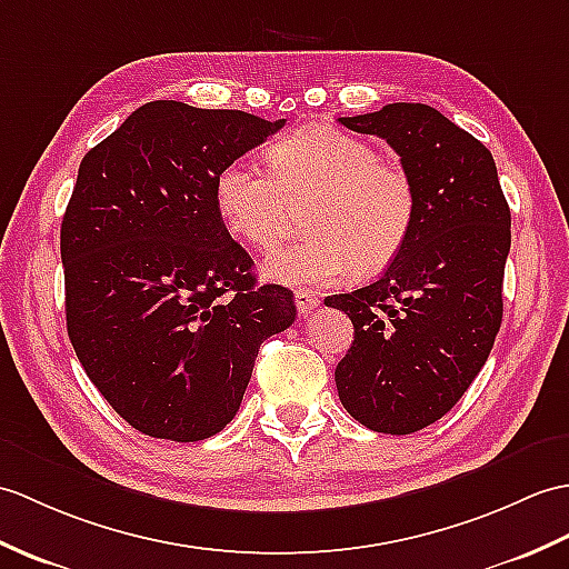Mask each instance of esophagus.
Returning <instances> with one entry per match:
<instances>
[{
  "label": "esophagus",
  "mask_w": 569,
  "mask_h": 569,
  "mask_svg": "<svg viewBox=\"0 0 569 569\" xmlns=\"http://www.w3.org/2000/svg\"><path fill=\"white\" fill-rule=\"evenodd\" d=\"M317 306H320V298H317L315 290H310V288L296 290V308H298L300 317H308Z\"/></svg>",
  "instance_id": "esophagus-1"
}]
</instances>
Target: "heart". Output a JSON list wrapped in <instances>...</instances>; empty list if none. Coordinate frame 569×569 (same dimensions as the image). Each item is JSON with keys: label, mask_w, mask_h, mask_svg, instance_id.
Returning <instances> with one entry per match:
<instances>
[{"label": "heart", "mask_w": 569, "mask_h": 569, "mask_svg": "<svg viewBox=\"0 0 569 569\" xmlns=\"http://www.w3.org/2000/svg\"><path fill=\"white\" fill-rule=\"evenodd\" d=\"M269 171L234 160L216 179V208L237 240L279 244L293 210L310 206L306 237L263 259V279L286 286L337 283L353 269L371 276L402 252L415 230L412 174L382 160L368 140L310 126L269 148Z\"/></svg>", "instance_id": "obj_1"}]
</instances>
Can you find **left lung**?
I'll return each mask as SVG.
<instances>
[{"mask_svg":"<svg viewBox=\"0 0 569 569\" xmlns=\"http://www.w3.org/2000/svg\"><path fill=\"white\" fill-rule=\"evenodd\" d=\"M339 123L388 140L419 193L388 271L325 300L356 335L335 371L341 405L363 427L402 436L441 419L492 351L511 213L492 152L431 106L388 103Z\"/></svg>","mask_w":569,"mask_h":569,"instance_id":"1","label":"left lung"}]
</instances>
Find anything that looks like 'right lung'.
Masks as SVG:
<instances>
[{
  "instance_id": "add662e5",
  "label": "right lung",
  "mask_w": 569,
  "mask_h": 569,
  "mask_svg": "<svg viewBox=\"0 0 569 569\" xmlns=\"http://www.w3.org/2000/svg\"><path fill=\"white\" fill-rule=\"evenodd\" d=\"M283 123L150 101L79 164L60 228L68 335L106 402L152 439L228 427L261 341L296 320L293 293L257 286L216 208L220 169Z\"/></svg>"
}]
</instances>
